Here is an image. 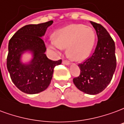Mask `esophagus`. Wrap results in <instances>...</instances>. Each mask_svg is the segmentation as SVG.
Instances as JSON below:
<instances>
[{"instance_id": "obj_1", "label": "esophagus", "mask_w": 124, "mask_h": 124, "mask_svg": "<svg viewBox=\"0 0 124 124\" xmlns=\"http://www.w3.org/2000/svg\"><path fill=\"white\" fill-rule=\"evenodd\" d=\"M62 64L66 65H69L70 64V62L69 61H67V60H62Z\"/></svg>"}]
</instances>
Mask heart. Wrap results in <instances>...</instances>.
I'll return each instance as SVG.
<instances>
[{
	"mask_svg": "<svg viewBox=\"0 0 124 124\" xmlns=\"http://www.w3.org/2000/svg\"><path fill=\"white\" fill-rule=\"evenodd\" d=\"M54 40L47 41L48 48L61 54L66 47L67 54L74 61H82L88 57L95 41V33L91 27L71 24L58 29L53 34Z\"/></svg>",
	"mask_w": 124,
	"mask_h": 124,
	"instance_id": "1",
	"label": "heart"
}]
</instances>
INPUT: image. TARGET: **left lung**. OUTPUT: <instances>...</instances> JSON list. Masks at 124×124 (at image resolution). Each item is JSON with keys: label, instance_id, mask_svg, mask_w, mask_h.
<instances>
[{"label": "left lung", "instance_id": "1", "mask_svg": "<svg viewBox=\"0 0 124 124\" xmlns=\"http://www.w3.org/2000/svg\"><path fill=\"white\" fill-rule=\"evenodd\" d=\"M90 22L97 33V46L90 57L79 64L80 75L73 79V82L81 91L97 95L108 85L116 70L115 43L102 25Z\"/></svg>", "mask_w": 124, "mask_h": 124}]
</instances>
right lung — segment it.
Returning <instances> with one entry per match:
<instances>
[{
  "label": "right lung",
  "mask_w": 124,
  "mask_h": 124,
  "mask_svg": "<svg viewBox=\"0 0 124 124\" xmlns=\"http://www.w3.org/2000/svg\"><path fill=\"white\" fill-rule=\"evenodd\" d=\"M53 21L25 25L18 30L8 43L7 69L14 84L21 91L36 94L43 91L50 85L54 68L62 60L53 61L45 54V45L42 37ZM29 51L33 58L29 64L21 61L22 54Z\"/></svg>",
  "instance_id": "obj_1"
}]
</instances>
